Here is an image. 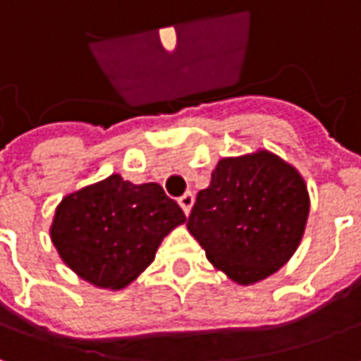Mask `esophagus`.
Masks as SVG:
<instances>
[{
	"mask_svg": "<svg viewBox=\"0 0 361 361\" xmlns=\"http://www.w3.org/2000/svg\"><path fill=\"white\" fill-rule=\"evenodd\" d=\"M180 205H181V209L185 212V216L192 212V205H193V193L192 192H185L183 195L180 197Z\"/></svg>",
	"mask_w": 361,
	"mask_h": 361,
	"instance_id": "obj_1",
	"label": "esophagus"
}]
</instances>
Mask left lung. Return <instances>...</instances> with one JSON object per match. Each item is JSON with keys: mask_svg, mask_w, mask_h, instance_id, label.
I'll return each instance as SVG.
<instances>
[{"mask_svg": "<svg viewBox=\"0 0 361 361\" xmlns=\"http://www.w3.org/2000/svg\"><path fill=\"white\" fill-rule=\"evenodd\" d=\"M310 214L300 171L276 154L219 159L197 193L188 230L207 259L242 286L276 274L298 250Z\"/></svg>", "mask_w": 361, "mask_h": 361, "instance_id": "8db88e82", "label": "left lung"}]
</instances>
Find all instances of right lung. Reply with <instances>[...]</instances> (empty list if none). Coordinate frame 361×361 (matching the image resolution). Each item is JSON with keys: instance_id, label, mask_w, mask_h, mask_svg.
<instances>
[{"instance_id": "1", "label": "right lung", "mask_w": 361, "mask_h": 361, "mask_svg": "<svg viewBox=\"0 0 361 361\" xmlns=\"http://www.w3.org/2000/svg\"><path fill=\"white\" fill-rule=\"evenodd\" d=\"M185 214L159 183L135 185L114 173L69 193L57 205L51 242L81 280L97 288L130 286L156 257Z\"/></svg>"}]
</instances>
